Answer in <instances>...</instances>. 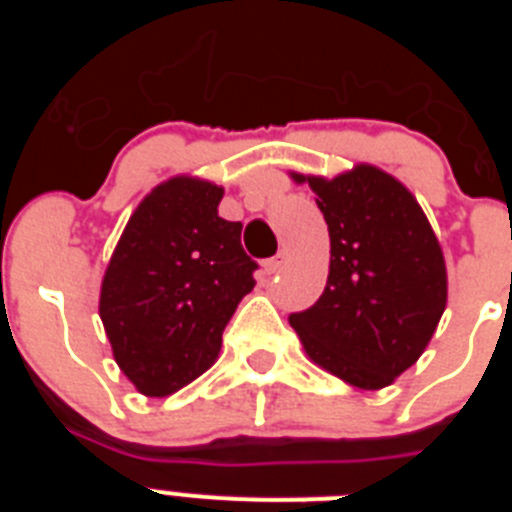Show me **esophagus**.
Here are the masks:
<instances>
[{"label": "esophagus", "mask_w": 512, "mask_h": 512, "mask_svg": "<svg viewBox=\"0 0 512 512\" xmlns=\"http://www.w3.org/2000/svg\"><path fill=\"white\" fill-rule=\"evenodd\" d=\"M284 261H287V253H277V256H271V259L264 261V271L266 274H277L284 266Z\"/></svg>", "instance_id": "obj_1"}]
</instances>
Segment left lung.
<instances>
[{
	"label": "left lung",
	"mask_w": 512,
	"mask_h": 512,
	"mask_svg": "<svg viewBox=\"0 0 512 512\" xmlns=\"http://www.w3.org/2000/svg\"><path fill=\"white\" fill-rule=\"evenodd\" d=\"M292 179L315 192L330 269L320 300L292 312L289 325L320 369L382 390L420 359L446 310L441 243L410 189L377 166Z\"/></svg>",
	"instance_id": "1"
}]
</instances>
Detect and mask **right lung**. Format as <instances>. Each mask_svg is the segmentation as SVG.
<instances>
[{
  "instance_id": "add662e5",
  "label": "right lung",
  "mask_w": 512,
  "mask_h": 512,
  "mask_svg": "<svg viewBox=\"0 0 512 512\" xmlns=\"http://www.w3.org/2000/svg\"><path fill=\"white\" fill-rule=\"evenodd\" d=\"M223 187L171 176L143 197L99 289V318L120 372L169 397L215 364L223 330L253 289L241 223L217 215Z\"/></svg>"
}]
</instances>
